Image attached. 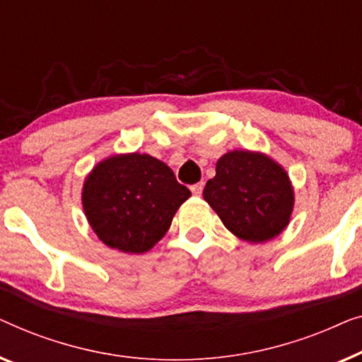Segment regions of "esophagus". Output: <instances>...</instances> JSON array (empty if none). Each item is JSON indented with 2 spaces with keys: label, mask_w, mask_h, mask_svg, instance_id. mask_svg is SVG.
<instances>
[{
  "label": "esophagus",
  "mask_w": 362,
  "mask_h": 362,
  "mask_svg": "<svg viewBox=\"0 0 362 362\" xmlns=\"http://www.w3.org/2000/svg\"><path fill=\"white\" fill-rule=\"evenodd\" d=\"M203 185H205V183L203 182H200V183H195V185H192L190 187V190H192V193L195 197H200L202 195V192H203Z\"/></svg>",
  "instance_id": "esophagus-1"
}]
</instances>
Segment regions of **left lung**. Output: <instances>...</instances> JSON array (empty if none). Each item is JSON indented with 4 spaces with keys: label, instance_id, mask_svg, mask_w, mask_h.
Listing matches in <instances>:
<instances>
[{
    "label": "left lung",
    "instance_id": "1",
    "mask_svg": "<svg viewBox=\"0 0 362 362\" xmlns=\"http://www.w3.org/2000/svg\"><path fill=\"white\" fill-rule=\"evenodd\" d=\"M203 198L234 236L266 243L287 228L293 187L287 172L261 152L231 151L216 162Z\"/></svg>",
    "mask_w": 362,
    "mask_h": 362
}]
</instances>
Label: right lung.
Returning <instances> with one entry per match:
<instances>
[{"label": "right lung", "instance_id": "right-lung-1", "mask_svg": "<svg viewBox=\"0 0 362 362\" xmlns=\"http://www.w3.org/2000/svg\"><path fill=\"white\" fill-rule=\"evenodd\" d=\"M192 193L164 162L149 154H119L93 167L81 203L100 241L121 252L142 254L169 231Z\"/></svg>", "mask_w": 362, "mask_h": 362}]
</instances>
